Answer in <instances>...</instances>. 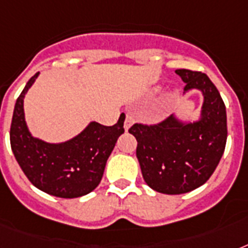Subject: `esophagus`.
Here are the masks:
<instances>
[{"instance_id": "34e87169", "label": "esophagus", "mask_w": 248, "mask_h": 248, "mask_svg": "<svg viewBox=\"0 0 248 248\" xmlns=\"http://www.w3.org/2000/svg\"><path fill=\"white\" fill-rule=\"evenodd\" d=\"M134 120H135V118H134V116H132L131 113H126V116H124V130H126V131L130 128V126L132 124Z\"/></svg>"}]
</instances>
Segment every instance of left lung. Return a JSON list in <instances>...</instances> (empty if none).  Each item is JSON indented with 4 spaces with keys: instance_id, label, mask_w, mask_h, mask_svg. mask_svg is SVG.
<instances>
[{
    "instance_id": "1",
    "label": "left lung",
    "mask_w": 248,
    "mask_h": 248,
    "mask_svg": "<svg viewBox=\"0 0 248 248\" xmlns=\"http://www.w3.org/2000/svg\"><path fill=\"white\" fill-rule=\"evenodd\" d=\"M184 91L203 93L201 120L184 124L175 116L155 124H135L136 157L145 183L163 194L192 192L210 179L227 144V110L216 86L202 72L176 69Z\"/></svg>"
}]
</instances>
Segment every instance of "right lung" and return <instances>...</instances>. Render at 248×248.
Returning a JSON list of instances; mask_svg holds the SVG:
<instances>
[{"instance_id": "obj_1", "label": "right lung", "mask_w": 248, "mask_h": 248, "mask_svg": "<svg viewBox=\"0 0 248 248\" xmlns=\"http://www.w3.org/2000/svg\"><path fill=\"white\" fill-rule=\"evenodd\" d=\"M29 79L17 97L10 127V144L17 163L36 188L60 197L77 198L96 188L105 163L124 132L122 113L113 126L91 122L81 134L65 143L50 144L31 135L24 118V96L38 77Z\"/></svg>"}]
</instances>
